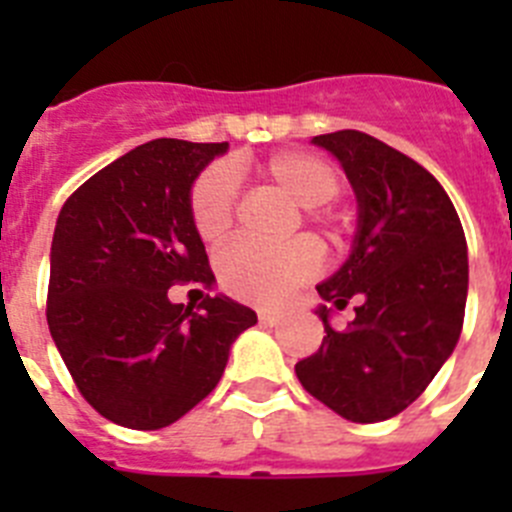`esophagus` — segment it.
Wrapping results in <instances>:
<instances>
[{
	"label": "esophagus",
	"mask_w": 512,
	"mask_h": 512,
	"mask_svg": "<svg viewBox=\"0 0 512 512\" xmlns=\"http://www.w3.org/2000/svg\"><path fill=\"white\" fill-rule=\"evenodd\" d=\"M259 320L264 325H277L279 320V312L277 310H259Z\"/></svg>",
	"instance_id": "1"
}]
</instances>
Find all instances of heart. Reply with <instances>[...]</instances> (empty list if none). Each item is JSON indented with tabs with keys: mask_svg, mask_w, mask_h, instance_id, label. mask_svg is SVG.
<instances>
[{
	"mask_svg": "<svg viewBox=\"0 0 512 512\" xmlns=\"http://www.w3.org/2000/svg\"><path fill=\"white\" fill-rule=\"evenodd\" d=\"M259 176L271 187L282 189L289 200L307 207L310 223L336 241L343 215L320 207L341 192V174L328 158L307 151H282L259 164ZM238 210V179L225 164H212L202 171L189 194V212L197 235L205 243L228 238ZM320 253L307 238L264 246V243L238 241L217 256V274L228 295L253 305H277L295 287L318 271Z\"/></svg>",
	"mask_w": 512,
	"mask_h": 512,
	"instance_id": "obj_1",
	"label": "heart"
}]
</instances>
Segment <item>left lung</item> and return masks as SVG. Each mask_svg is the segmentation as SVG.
<instances>
[{
  "label": "left lung",
  "mask_w": 512,
  "mask_h": 512,
  "mask_svg": "<svg viewBox=\"0 0 512 512\" xmlns=\"http://www.w3.org/2000/svg\"><path fill=\"white\" fill-rule=\"evenodd\" d=\"M341 161L359 200V230L346 264L318 284L356 318L297 361L307 392L351 423H379L418 400L459 341L469 264L464 228L436 176L359 130L315 135Z\"/></svg>",
  "instance_id": "8db88e82"
}]
</instances>
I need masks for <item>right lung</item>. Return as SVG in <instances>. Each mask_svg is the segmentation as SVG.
<instances>
[{"label":"right lung","instance_id":"right-lung-1","mask_svg":"<svg viewBox=\"0 0 512 512\" xmlns=\"http://www.w3.org/2000/svg\"><path fill=\"white\" fill-rule=\"evenodd\" d=\"M228 143L156 138L63 202L51 246L48 328L81 397L107 420L158 431L217 387L256 312L230 297L174 305V284L215 282L189 189Z\"/></svg>","mask_w":512,"mask_h":512}]
</instances>
